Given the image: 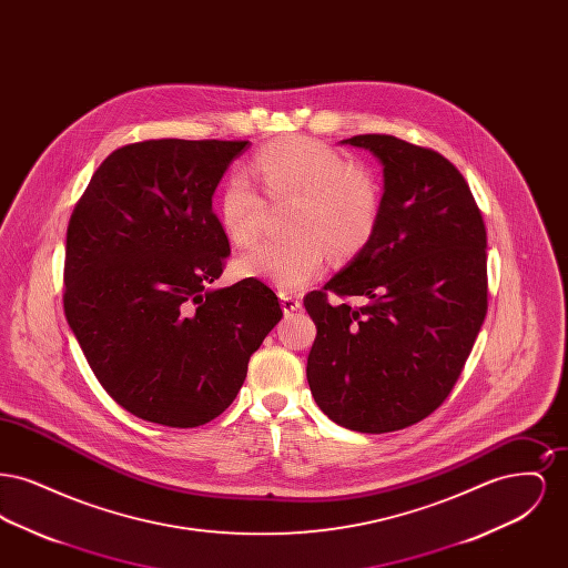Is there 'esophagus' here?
<instances>
[{
	"mask_svg": "<svg viewBox=\"0 0 568 568\" xmlns=\"http://www.w3.org/2000/svg\"><path fill=\"white\" fill-rule=\"evenodd\" d=\"M300 306H302V300H300V297L292 296V294H281V308H283L285 315L294 313Z\"/></svg>",
	"mask_w": 568,
	"mask_h": 568,
	"instance_id": "esophagus-1",
	"label": "esophagus"
}]
</instances>
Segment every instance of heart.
I'll return each mask as SVG.
<instances>
[{
	"instance_id": "b5f03b06",
	"label": "heart",
	"mask_w": 568,
	"mask_h": 568,
	"mask_svg": "<svg viewBox=\"0 0 568 568\" xmlns=\"http://www.w3.org/2000/svg\"><path fill=\"white\" fill-rule=\"evenodd\" d=\"M246 172L272 200H296L290 221L296 236L246 251L236 262L241 276L262 278L278 292H296L324 272L327 246L336 255H352L377 227V179L308 135H287L262 146ZM216 211L232 243L246 246L257 239L264 200L246 176L227 179Z\"/></svg>"
}]
</instances>
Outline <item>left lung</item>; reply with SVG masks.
Returning a JSON list of instances; mask_svg holds the SVG:
<instances>
[{"mask_svg": "<svg viewBox=\"0 0 568 568\" xmlns=\"http://www.w3.org/2000/svg\"><path fill=\"white\" fill-rule=\"evenodd\" d=\"M383 165L371 241L304 297L317 325L306 378L325 415L355 433L403 430L454 389L487 313L484 216L458 168L385 134L343 140ZM362 295L334 305L326 292Z\"/></svg>", "mask_w": 568, "mask_h": 568, "instance_id": "left-lung-1", "label": "left lung"}]
</instances>
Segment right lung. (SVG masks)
Returning a JSON list of instances; mask_svg holds the SVG:
<instances>
[{
    "instance_id": "right-lung-1",
    "label": "right lung",
    "mask_w": 568,
    "mask_h": 568,
    "mask_svg": "<svg viewBox=\"0 0 568 568\" xmlns=\"http://www.w3.org/2000/svg\"><path fill=\"white\" fill-rule=\"evenodd\" d=\"M246 140H144L91 176L65 239V320L116 405L195 428L234 403L283 311L257 278L213 290L230 255L213 195Z\"/></svg>"
}]
</instances>
